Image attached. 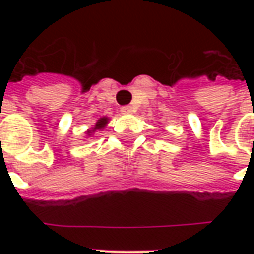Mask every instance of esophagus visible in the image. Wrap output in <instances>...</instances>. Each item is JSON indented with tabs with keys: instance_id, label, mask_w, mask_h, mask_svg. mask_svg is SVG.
Returning <instances> with one entry per match:
<instances>
[{
	"instance_id": "1",
	"label": "esophagus",
	"mask_w": 254,
	"mask_h": 254,
	"mask_svg": "<svg viewBox=\"0 0 254 254\" xmlns=\"http://www.w3.org/2000/svg\"><path fill=\"white\" fill-rule=\"evenodd\" d=\"M133 111H134V110H133L130 106H122V107H121L122 114H132Z\"/></svg>"
}]
</instances>
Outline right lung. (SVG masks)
I'll return each mask as SVG.
<instances>
[{
    "instance_id": "1",
    "label": "right lung",
    "mask_w": 254,
    "mask_h": 254,
    "mask_svg": "<svg viewBox=\"0 0 254 254\" xmlns=\"http://www.w3.org/2000/svg\"><path fill=\"white\" fill-rule=\"evenodd\" d=\"M107 122H109V118H107V117H103V118L98 120V122L95 124V127H92L91 130H88V132H87V134H88V136H92L91 133H94L95 130H100V129H103V127H106V124H107Z\"/></svg>"
}]
</instances>
